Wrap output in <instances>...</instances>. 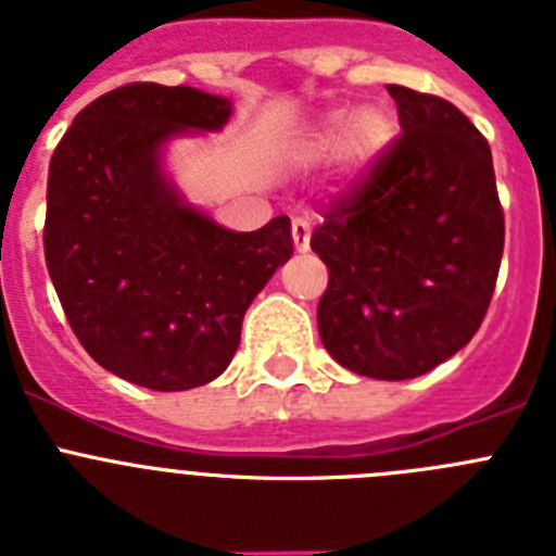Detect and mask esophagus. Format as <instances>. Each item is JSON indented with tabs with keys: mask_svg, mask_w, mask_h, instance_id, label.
<instances>
[{
	"mask_svg": "<svg viewBox=\"0 0 556 556\" xmlns=\"http://www.w3.org/2000/svg\"><path fill=\"white\" fill-rule=\"evenodd\" d=\"M292 239H294V250H298V253H306L308 244H312V223H308L306 217L292 219Z\"/></svg>",
	"mask_w": 556,
	"mask_h": 556,
	"instance_id": "1",
	"label": "esophagus"
}]
</instances>
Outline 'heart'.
I'll use <instances>...</instances> for the list:
<instances>
[{"mask_svg":"<svg viewBox=\"0 0 556 556\" xmlns=\"http://www.w3.org/2000/svg\"><path fill=\"white\" fill-rule=\"evenodd\" d=\"M395 136V116L387 108L367 105L362 111H339L326 113L303 139V155L308 161H328L348 147L356 164L370 161L376 152L384 150Z\"/></svg>","mask_w":556,"mask_h":556,"instance_id":"b5f03b06","label":"heart"}]
</instances>
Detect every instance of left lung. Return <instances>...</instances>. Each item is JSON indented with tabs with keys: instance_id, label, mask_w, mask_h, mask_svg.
Listing matches in <instances>:
<instances>
[{
	"instance_id": "obj_1",
	"label": "left lung",
	"mask_w": 556,
	"mask_h": 556,
	"mask_svg": "<svg viewBox=\"0 0 556 556\" xmlns=\"http://www.w3.org/2000/svg\"><path fill=\"white\" fill-rule=\"evenodd\" d=\"M401 136L328 208L312 250L328 267L326 351L358 376L434 370L479 331L504 253L488 139L448 100L387 86Z\"/></svg>"
}]
</instances>
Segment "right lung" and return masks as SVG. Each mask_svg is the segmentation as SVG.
<instances>
[{"mask_svg": "<svg viewBox=\"0 0 556 556\" xmlns=\"http://www.w3.org/2000/svg\"><path fill=\"white\" fill-rule=\"evenodd\" d=\"M230 111L198 88L130 83L83 108L49 161L43 255L68 326L97 365L147 390L214 381L294 250L289 217L236 233L161 169L166 141L223 130Z\"/></svg>", "mask_w": 556, "mask_h": 556, "instance_id": "right-lung-1", "label": "right lung"}]
</instances>
